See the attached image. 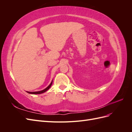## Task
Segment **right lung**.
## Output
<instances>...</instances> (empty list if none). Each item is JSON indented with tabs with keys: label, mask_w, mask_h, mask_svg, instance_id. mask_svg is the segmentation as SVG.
Returning <instances> with one entry per match:
<instances>
[{
	"label": "right lung",
	"mask_w": 132,
	"mask_h": 132,
	"mask_svg": "<svg viewBox=\"0 0 132 132\" xmlns=\"http://www.w3.org/2000/svg\"><path fill=\"white\" fill-rule=\"evenodd\" d=\"M52 82H53V80L52 81L51 83L48 85V86H47L46 89H45L43 90L39 91H35V92H29V91H26V92H27V93L31 94H42L43 93H45V92H46V91H47L50 88L52 84Z\"/></svg>",
	"instance_id": "1"
}]
</instances>
